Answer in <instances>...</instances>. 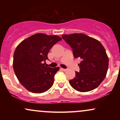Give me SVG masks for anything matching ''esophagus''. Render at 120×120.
<instances>
[{"label": "esophagus", "instance_id": "obj_1", "mask_svg": "<svg viewBox=\"0 0 120 120\" xmlns=\"http://www.w3.org/2000/svg\"><path fill=\"white\" fill-rule=\"evenodd\" d=\"M61 69L63 71H67V69H64V68H61Z\"/></svg>", "mask_w": 120, "mask_h": 120}]
</instances>
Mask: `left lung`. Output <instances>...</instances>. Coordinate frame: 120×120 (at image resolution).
Here are the masks:
<instances>
[{
	"mask_svg": "<svg viewBox=\"0 0 120 120\" xmlns=\"http://www.w3.org/2000/svg\"><path fill=\"white\" fill-rule=\"evenodd\" d=\"M62 38L72 49L74 58L82 61L78 65L79 71L69 81L74 89L80 92L96 89L105 78L109 60L105 49L99 41L84 34L62 35Z\"/></svg>",
	"mask_w": 120,
	"mask_h": 120,
	"instance_id": "left-lung-1",
	"label": "left lung"
}]
</instances>
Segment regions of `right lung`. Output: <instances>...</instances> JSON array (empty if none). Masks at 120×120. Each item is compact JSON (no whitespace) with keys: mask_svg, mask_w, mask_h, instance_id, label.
<instances>
[{"mask_svg":"<svg viewBox=\"0 0 120 120\" xmlns=\"http://www.w3.org/2000/svg\"><path fill=\"white\" fill-rule=\"evenodd\" d=\"M61 39L57 35L37 33L22 41L16 47L13 54V69L19 82L28 91L42 93L53 85L59 67H46L45 64L49 60V50Z\"/></svg>","mask_w":120,"mask_h":120,"instance_id":"1","label":"right lung"}]
</instances>
